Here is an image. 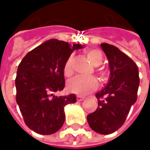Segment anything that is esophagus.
I'll use <instances>...</instances> for the list:
<instances>
[{
	"label": "esophagus",
	"mask_w": 150,
	"mask_h": 150,
	"mask_svg": "<svg viewBox=\"0 0 150 150\" xmlns=\"http://www.w3.org/2000/svg\"><path fill=\"white\" fill-rule=\"evenodd\" d=\"M76 99H77L78 102H81V101H83L85 99V97L84 96H77Z\"/></svg>",
	"instance_id": "34e87169"
}]
</instances>
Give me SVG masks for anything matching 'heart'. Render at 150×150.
<instances>
[{"instance_id": "heart-1", "label": "heart", "mask_w": 150, "mask_h": 150, "mask_svg": "<svg viewBox=\"0 0 150 150\" xmlns=\"http://www.w3.org/2000/svg\"><path fill=\"white\" fill-rule=\"evenodd\" d=\"M87 56L90 62L96 66H100L103 62V54L98 49H91L88 51ZM74 57L71 55L68 58L64 65V74L67 76H70L74 72ZM100 78L105 81L107 79L106 74L103 72H99ZM98 87L97 80L95 77H87L82 75H77L70 79L67 83L68 89L77 95H87L92 91H95Z\"/></svg>"}]
</instances>
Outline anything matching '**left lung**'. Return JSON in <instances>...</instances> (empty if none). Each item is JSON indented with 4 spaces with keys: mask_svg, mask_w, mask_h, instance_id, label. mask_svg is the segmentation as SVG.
<instances>
[{
    "mask_svg": "<svg viewBox=\"0 0 150 150\" xmlns=\"http://www.w3.org/2000/svg\"><path fill=\"white\" fill-rule=\"evenodd\" d=\"M101 47L108 60L110 75L106 87L96 94L98 108L87 120L94 131L109 135L123 125L136 102L140 79L138 67L127 54L108 43Z\"/></svg>",
    "mask_w": 150,
    "mask_h": 150,
    "instance_id": "left-lung-1",
    "label": "left lung"
}]
</instances>
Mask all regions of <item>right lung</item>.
<instances>
[{"mask_svg": "<svg viewBox=\"0 0 150 150\" xmlns=\"http://www.w3.org/2000/svg\"><path fill=\"white\" fill-rule=\"evenodd\" d=\"M81 44L48 40L28 52L18 66L16 103L26 125L40 135L57 132L65 121L64 107L76 103L74 94L56 96L64 88V65Z\"/></svg>", "mask_w": 150, "mask_h": 150, "instance_id": "1", "label": "right lung"}]
</instances>
